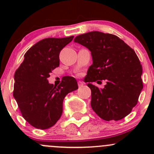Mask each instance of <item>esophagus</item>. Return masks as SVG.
I'll return each mask as SVG.
<instances>
[{"mask_svg": "<svg viewBox=\"0 0 154 154\" xmlns=\"http://www.w3.org/2000/svg\"><path fill=\"white\" fill-rule=\"evenodd\" d=\"M83 86V82L78 81V86L79 87H81V86Z\"/></svg>", "mask_w": 154, "mask_h": 154, "instance_id": "34e87169", "label": "esophagus"}]
</instances>
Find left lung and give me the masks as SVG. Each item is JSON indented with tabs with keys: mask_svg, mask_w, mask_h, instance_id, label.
<instances>
[{
	"mask_svg": "<svg viewBox=\"0 0 154 154\" xmlns=\"http://www.w3.org/2000/svg\"><path fill=\"white\" fill-rule=\"evenodd\" d=\"M74 41L91 51L93 63L84 81L91 88L92 109L105 121L124 119L143 88L142 65L134 50L116 35L98 31L77 35ZM97 79L107 80L104 88L92 84Z\"/></svg>",
	"mask_w": 154,
	"mask_h": 154,
	"instance_id": "obj_1",
	"label": "left lung"
}]
</instances>
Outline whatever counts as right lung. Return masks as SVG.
Instances as JSON below:
<instances>
[{
	"label": "right lung",
	"mask_w": 154,
	"mask_h": 154,
	"mask_svg": "<svg viewBox=\"0 0 154 154\" xmlns=\"http://www.w3.org/2000/svg\"><path fill=\"white\" fill-rule=\"evenodd\" d=\"M74 36L47 38L32 45L15 71L13 96L23 118L35 128L54 126L63 113L65 97L78 88L72 77H65L58 86L48 83L50 73L60 66L61 50Z\"/></svg>",
	"instance_id": "right-lung-1"
}]
</instances>
